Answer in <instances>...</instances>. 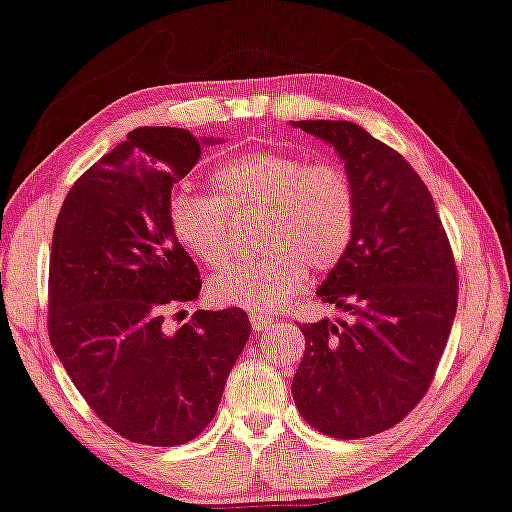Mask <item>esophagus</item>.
<instances>
[{"mask_svg": "<svg viewBox=\"0 0 512 512\" xmlns=\"http://www.w3.org/2000/svg\"><path fill=\"white\" fill-rule=\"evenodd\" d=\"M250 324H253V331H264V329H269V326L273 324V319L271 317H266V315H257V312H253V315H250Z\"/></svg>", "mask_w": 512, "mask_h": 512, "instance_id": "obj_1", "label": "esophagus"}]
</instances>
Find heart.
Here are the masks:
<instances>
[{
    "mask_svg": "<svg viewBox=\"0 0 512 512\" xmlns=\"http://www.w3.org/2000/svg\"><path fill=\"white\" fill-rule=\"evenodd\" d=\"M211 195L177 190L167 202L174 239L211 271L234 259V225L262 220L269 253L218 273L211 296L253 312H276L305 289L310 269L329 273L345 259L358 220L354 181L340 163L296 151H248L209 179Z\"/></svg>",
    "mask_w": 512,
    "mask_h": 512,
    "instance_id": "obj_1",
    "label": "heart"
}]
</instances>
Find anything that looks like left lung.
Wrapping results in <instances>:
<instances>
[{
	"label": "left lung",
	"instance_id": "left-lung-1",
	"mask_svg": "<svg viewBox=\"0 0 512 512\" xmlns=\"http://www.w3.org/2000/svg\"><path fill=\"white\" fill-rule=\"evenodd\" d=\"M345 160L356 234L317 294L349 319L303 324L294 402L335 439L398 425L430 388L457 310V269L430 190L402 154L352 121H294Z\"/></svg>",
	"mask_w": 512,
	"mask_h": 512
}]
</instances>
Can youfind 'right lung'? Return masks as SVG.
I'll list each match as a JSON object with an SVG mask.
<instances>
[{
    "mask_svg": "<svg viewBox=\"0 0 512 512\" xmlns=\"http://www.w3.org/2000/svg\"><path fill=\"white\" fill-rule=\"evenodd\" d=\"M200 151L183 128H135L73 183L52 234V349L91 411L133 444L195 439L250 338L241 308L197 310L174 333L165 326L167 310L202 287L167 223L172 186Z\"/></svg>",
    "mask_w": 512,
    "mask_h": 512,
    "instance_id": "right-lung-1",
    "label": "right lung"
}]
</instances>
